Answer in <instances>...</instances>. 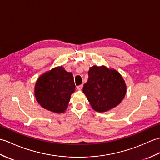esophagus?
I'll list each match as a JSON object with an SVG mask.
<instances>
[{"label": "esophagus", "mask_w": 160, "mask_h": 160, "mask_svg": "<svg viewBox=\"0 0 160 160\" xmlns=\"http://www.w3.org/2000/svg\"><path fill=\"white\" fill-rule=\"evenodd\" d=\"M77 90H82V88H83V85H80V86H78L77 87Z\"/></svg>", "instance_id": "esophagus-1"}]
</instances>
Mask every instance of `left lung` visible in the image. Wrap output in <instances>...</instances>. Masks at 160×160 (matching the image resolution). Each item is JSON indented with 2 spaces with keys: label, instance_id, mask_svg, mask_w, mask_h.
<instances>
[{
  "label": "left lung",
  "instance_id": "1",
  "mask_svg": "<svg viewBox=\"0 0 160 160\" xmlns=\"http://www.w3.org/2000/svg\"><path fill=\"white\" fill-rule=\"evenodd\" d=\"M83 92L92 109L105 112L119 105L127 92L125 81L118 71L105 66L90 67Z\"/></svg>",
  "mask_w": 160,
  "mask_h": 160
}]
</instances>
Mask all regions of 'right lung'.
Listing matches in <instances>:
<instances>
[{
  "label": "right lung",
  "instance_id": "add662e5",
  "mask_svg": "<svg viewBox=\"0 0 160 160\" xmlns=\"http://www.w3.org/2000/svg\"><path fill=\"white\" fill-rule=\"evenodd\" d=\"M75 90L72 72L62 66L53 68L39 77L35 85L36 101L48 111L61 113L65 112L71 94Z\"/></svg>",
  "mask_w": 160,
  "mask_h": 160
}]
</instances>
